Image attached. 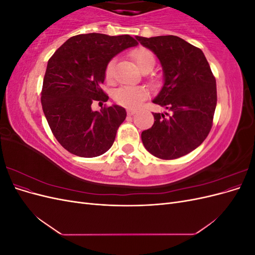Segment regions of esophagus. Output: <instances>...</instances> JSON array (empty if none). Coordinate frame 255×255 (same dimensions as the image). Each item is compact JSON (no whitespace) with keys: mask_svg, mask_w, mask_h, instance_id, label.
Listing matches in <instances>:
<instances>
[{"mask_svg":"<svg viewBox=\"0 0 255 255\" xmlns=\"http://www.w3.org/2000/svg\"><path fill=\"white\" fill-rule=\"evenodd\" d=\"M136 114V111L135 110H128V116H133Z\"/></svg>","mask_w":255,"mask_h":255,"instance_id":"obj_1","label":"esophagus"}]
</instances>
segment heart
<instances>
[{"label":"heart","mask_w":255,"mask_h":255,"mask_svg":"<svg viewBox=\"0 0 255 255\" xmlns=\"http://www.w3.org/2000/svg\"><path fill=\"white\" fill-rule=\"evenodd\" d=\"M132 57L137 64L138 68L143 73L150 72L155 66V56L154 54L145 48H138L132 52ZM115 76V60H112L106 66L105 79L107 82H113ZM148 91L140 86H123L115 91L114 99L119 105L127 109H136L142 101H144Z\"/></svg>","instance_id":"1"}]
</instances>
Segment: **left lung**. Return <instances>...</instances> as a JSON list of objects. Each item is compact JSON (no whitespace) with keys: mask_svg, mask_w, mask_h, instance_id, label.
Instances as JSON below:
<instances>
[{"mask_svg":"<svg viewBox=\"0 0 255 255\" xmlns=\"http://www.w3.org/2000/svg\"><path fill=\"white\" fill-rule=\"evenodd\" d=\"M136 39L159 59L164 85L153 103L170 113H153V126L141 133L144 148L161 159L186 155L201 144L213 126L216 80L203 52L177 36Z\"/></svg>","mask_w":255,"mask_h":255,"instance_id":"8db88e82","label":"left lung"}]
</instances>
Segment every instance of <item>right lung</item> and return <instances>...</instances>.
<instances>
[{"label": "right lung", "instance_id": "right-lung-1", "mask_svg": "<svg viewBox=\"0 0 255 255\" xmlns=\"http://www.w3.org/2000/svg\"><path fill=\"white\" fill-rule=\"evenodd\" d=\"M137 44L129 35L82 34L69 38L49 59L42 110L53 135L67 151L96 157L113 145L126 110L114 104L94 112L91 104L109 100L100 86L111 59Z\"/></svg>", "mask_w": 255, "mask_h": 255}]
</instances>
